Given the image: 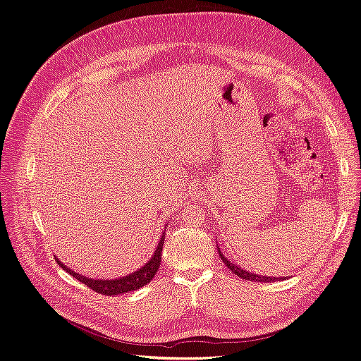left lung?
Here are the masks:
<instances>
[{
	"label": "left lung",
	"instance_id": "1",
	"mask_svg": "<svg viewBox=\"0 0 361 361\" xmlns=\"http://www.w3.org/2000/svg\"><path fill=\"white\" fill-rule=\"evenodd\" d=\"M216 250H218V255H220V257H221V260L224 262L226 264V267L231 269L235 276H238V277H241V279H244V280H248V281H260V283H271V281H279V280H286V277H271V276H259V274H255V272H248V271H245V269H243V268H239L238 265H235L233 262H231L228 260L223 253H221V250H220V247H218V244H216Z\"/></svg>",
	"mask_w": 361,
	"mask_h": 361
}]
</instances>
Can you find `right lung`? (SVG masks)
<instances>
[{
	"label": "right lung",
	"instance_id": "right-lung-1",
	"mask_svg": "<svg viewBox=\"0 0 361 361\" xmlns=\"http://www.w3.org/2000/svg\"><path fill=\"white\" fill-rule=\"evenodd\" d=\"M164 239H166V232H162L155 253L147 260V264H145L140 269L130 272V274H128L125 277L113 279V280H104V279L99 280V279H90V277L81 276V274H78V272H75L71 268H68L57 257H56V260H57V264L64 271L69 272L72 277H75L76 280H80L81 283H84L85 286H89L90 289H93L97 293H102V295L126 293V292H130V290H135V289L146 286L147 283L155 277V274L158 272V268H159V264H161V253H162Z\"/></svg>",
	"mask_w": 361,
	"mask_h": 361
}]
</instances>
